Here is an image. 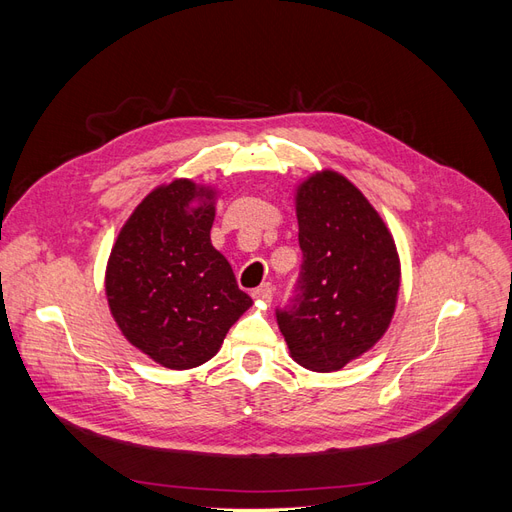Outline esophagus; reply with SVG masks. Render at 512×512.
Listing matches in <instances>:
<instances>
[{
    "label": "esophagus",
    "mask_w": 512,
    "mask_h": 512,
    "mask_svg": "<svg viewBox=\"0 0 512 512\" xmlns=\"http://www.w3.org/2000/svg\"><path fill=\"white\" fill-rule=\"evenodd\" d=\"M252 297L258 299V301H262V303H271V301H273V286H271L269 282L258 286V288L252 292Z\"/></svg>",
    "instance_id": "1"
}]
</instances>
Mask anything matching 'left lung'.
<instances>
[{
  "label": "left lung",
  "mask_w": 512,
  "mask_h": 512,
  "mask_svg": "<svg viewBox=\"0 0 512 512\" xmlns=\"http://www.w3.org/2000/svg\"><path fill=\"white\" fill-rule=\"evenodd\" d=\"M303 260L277 327L294 361L342 369L374 346L393 318L399 290L395 243L376 209L342 175L309 177L297 196Z\"/></svg>",
  "instance_id": "obj_1"
}]
</instances>
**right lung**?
I'll return each mask as SVG.
<instances>
[{"instance_id":"1","label":"right lung","mask_w":512,"mask_h":512,"mask_svg":"<svg viewBox=\"0 0 512 512\" xmlns=\"http://www.w3.org/2000/svg\"><path fill=\"white\" fill-rule=\"evenodd\" d=\"M200 192L188 179L153 190L121 228L106 267L121 333L168 369L209 361L252 305L211 245L213 205L190 207Z\"/></svg>"}]
</instances>
